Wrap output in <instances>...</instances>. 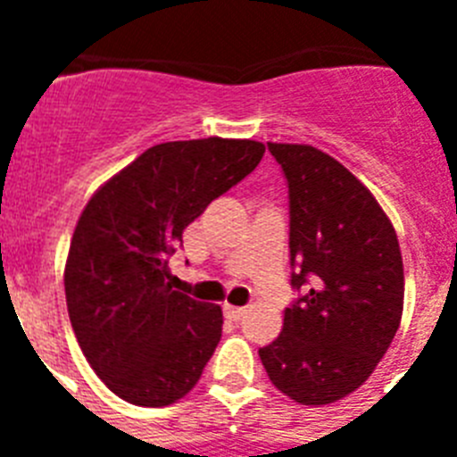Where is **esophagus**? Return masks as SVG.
Segmentation results:
<instances>
[{
	"label": "esophagus",
	"instance_id": "34e87169",
	"mask_svg": "<svg viewBox=\"0 0 457 457\" xmlns=\"http://www.w3.org/2000/svg\"><path fill=\"white\" fill-rule=\"evenodd\" d=\"M224 316L228 318V320H233V322H240L242 318L247 316V309H242V306L226 304V306H224Z\"/></svg>",
	"mask_w": 457,
	"mask_h": 457
}]
</instances>
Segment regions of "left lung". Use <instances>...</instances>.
Instances as JSON below:
<instances>
[{"label": "left lung", "instance_id": "left-lung-1", "mask_svg": "<svg viewBox=\"0 0 457 457\" xmlns=\"http://www.w3.org/2000/svg\"><path fill=\"white\" fill-rule=\"evenodd\" d=\"M288 183L290 284L300 297L258 350L272 385L302 405L364 385L403 316V256L394 226L361 180L306 144L268 141Z\"/></svg>", "mask_w": 457, "mask_h": 457}]
</instances>
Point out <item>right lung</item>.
I'll return each instance as SVG.
<instances>
[{"label": "right lung", "mask_w": 457, "mask_h": 457, "mask_svg": "<svg viewBox=\"0 0 457 457\" xmlns=\"http://www.w3.org/2000/svg\"><path fill=\"white\" fill-rule=\"evenodd\" d=\"M252 139L167 141L93 194L68 249L66 304L79 348L119 398L164 407L199 382L221 338V309L171 288L185 226L253 171Z\"/></svg>", "instance_id": "obj_1"}]
</instances>
